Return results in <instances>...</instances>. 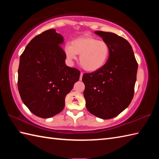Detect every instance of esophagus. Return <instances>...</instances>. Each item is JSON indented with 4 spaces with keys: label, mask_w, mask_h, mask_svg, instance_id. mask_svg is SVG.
I'll use <instances>...</instances> for the list:
<instances>
[{
    "label": "esophagus",
    "mask_w": 159,
    "mask_h": 159,
    "mask_svg": "<svg viewBox=\"0 0 159 159\" xmlns=\"http://www.w3.org/2000/svg\"><path fill=\"white\" fill-rule=\"evenodd\" d=\"M83 75V72H80V80H82Z\"/></svg>",
    "instance_id": "esophagus-1"
}]
</instances>
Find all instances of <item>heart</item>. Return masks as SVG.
I'll return each mask as SVG.
<instances>
[{"instance_id": "1", "label": "heart", "mask_w": 159, "mask_h": 159, "mask_svg": "<svg viewBox=\"0 0 159 159\" xmlns=\"http://www.w3.org/2000/svg\"><path fill=\"white\" fill-rule=\"evenodd\" d=\"M64 52L70 61L76 59L80 55L79 61L84 70L96 72L104 66L110 55L108 43L93 36L85 35L79 37L64 47Z\"/></svg>"}]
</instances>
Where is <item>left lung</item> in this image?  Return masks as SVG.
<instances>
[{
    "instance_id": "obj_1",
    "label": "left lung",
    "mask_w": 159,
    "mask_h": 159,
    "mask_svg": "<svg viewBox=\"0 0 159 159\" xmlns=\"http://www.w3.org/2000/svg\"><path fill=\"white\" fill-rule=\"evenodd\" d=\"M94 33L109 44L110 55L102 68L84 74L83 94L88 111L109 120L126 109L133 100L138 64L126 39L111 32Z\"/></svg>"
}]
</instances>
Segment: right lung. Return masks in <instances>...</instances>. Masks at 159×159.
Returning a JSON list of instances; mask_svg holds the SVG:
<instances>
[{"label":"right lung","instance_id":"1","mask_svg":"<svg viewBox=\"0 0 159 159\" xmlns=\"http://www.w3.org/2000/svg\"><path fill=\"white\" fill-rule=\"evenodd\" d=\"M63 42L55 29L47 30L32 39L20 57V95L31 112L39 117L59 113L66 95L79 80L80 71L66 66L60 46Z\"/></svg>","mask_w":159,"mask_h":159}]
</instances>
